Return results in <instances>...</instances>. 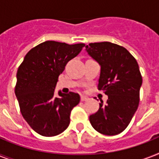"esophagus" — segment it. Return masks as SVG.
Segmentation results:
<instances>
[{"mask_svg": "<svg viewBox=\"0 0 159 159\" xmlns=\"http://www.w3.org/2000/svg\"><path fill=\"white\" fill-rule=\"evenodd\" d=\"M89 99L88 97H86V96H81V101L82 102H84V101H87V100Z\"/></svg>", "mask_w": 159, "mask_h": 159, "instance_id": "esophagus-1", "label": "esophagus"}]
</instances>
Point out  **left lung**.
Returning <instances> with one entry per match:
<instances>
[{"label": "left lung", "instance_id": "1", "mask_svg": "<svg viewBox=\"0 0 159 159\" xmlns=\"http://www.w3.org/2000/svg\"><path fill=\"white\" fill-rule=\"evenodd\" d=\"M86 49L101 66L98 89L108 96L106 103L100 100L90 122L97 132L116 135L125 129L138 109L143 81L138 62L125 48L111 42L91 43Z\"/></svg>", "mask_w": 159, "mask_h": 159}]
</instances>
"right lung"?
<instances>
[{
	"label": "right lung",
	"instance_id": "add662e5",
	"mask_svg": "<svg viewBox=\"0 0 159 159\" xmlns=\"http://www.w3.org/2000/svg\"><path fill=\"white\" fill-rule=\"evenodd\" d=\"M84 46L45 41L31 48L20 65L15 93L22 116L39 134L57 135L69 125L70 114L80 96L59 92L60 97H55L54 88L66 64Z\"/></svg>",
	"mask_w": 159,
	"mask_h": 159
}]
</instances>
